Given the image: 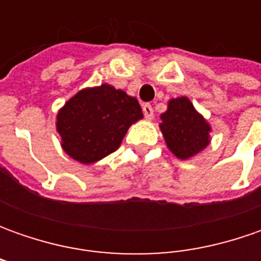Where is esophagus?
<instances>
[{
	"label": "esophagus",
	"instance_id": "1",
	"mask_svg": "<svg viewBox=\"0 0 261 261\" xmlns=\"http://www.w3.org/2000/svg\"><path fill=\"white\" fill-rule=\"evenodd\" d=\"M142 112H144V116H145L148 120H151L154 117V109H152V106L148 105V103L142 106Z\"/></svg>",
	"mask_w": 261,
	"mask_h": 261
}]
</instances>
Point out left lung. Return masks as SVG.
I'll return each instance as SVG.
<instances>
[{
    "label": "left lung",
    "instance_id": "left-lung-1",
    "mask_svg": "<svg viewBox=\"0 0 261 261\" xmlns=\"http://www.w3.org/2000/svg\"><path fill=\"white\" fill-rule=\"evenodd\" d=\"M167 148L178 160H189L211 144L212 127L187 97L168 101L160 123Z\"/></svg>",
    "mask_w": 261,
    "mask_h": 261
}]
</instances>
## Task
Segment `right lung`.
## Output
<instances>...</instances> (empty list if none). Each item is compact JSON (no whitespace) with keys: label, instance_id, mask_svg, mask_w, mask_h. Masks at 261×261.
<instances>
[{"label":"right lung","instance_id":"right-lung-1","mask_svg":"<svg viewBox=\"0 0 261 261\" xmlns=\"http://www.w3.org/2000/svg\"><path fill=\"white\" fill-rule=\"evenodd\" d=\"M142 117L135 97L101 84L83 88L59 109L56 130L66 155L93 164L115 152L127 129Z\"/></svg>","mask_w":261,"mask_h":261}]
</instances>
